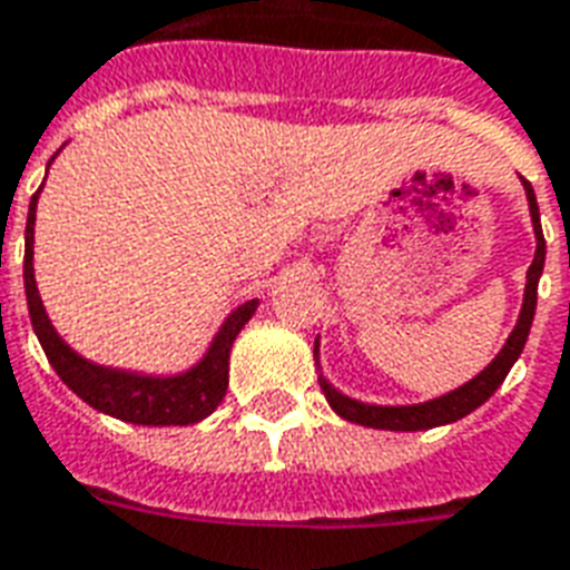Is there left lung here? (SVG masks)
Listing matches in <instances>:
<instances>
[{
	"instance_id": "8db88e82",
	"label": "left lung",
	"mask_w": 570,
	"mask_h": 570,
	"mask_svg": "<svg viewBox=\"0 0 570 570\" xmlns=\"http://www.w3.org/2000/svg\"><path fill=\"white\" fill-rule=\"evenodd\" d=\"M528 198V210H531V225H534V240H538V249H534V262L525 274V298H522V311H519V321H515L513 333L503 342V347L498 351V357L491 360L485 370L473 375L470 382L454 387L449 394L433 396L428 403H412V406H375V403H360L354 396L335 391L333 384L326 382L321 375V387L326 394V403L333 406L335 415H342L345 421H354V424H363V428L375 430H430L442 428V424H452V421L464 419L473 409H479L485 400H489L498 387L507 379V372L513 370V363L522 354V347L528 342V333H531V321H534V308H538V281L543 274V259H547V240H543V232H540V210L538 198H534V188L528 179H522ZM314 357H317V345H314ZM321 360V357H317Z\"/></svg>"
}]
</instances>
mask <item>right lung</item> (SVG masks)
Masks as SVG:
<instances>
[{
  "label": "right lung",
  "instance_id": "1",
  "mask_svg": "<svg viewBox=\"0 0 570 570\" xmlns=\"http://www.w3.org/2000/svg\"><path fill=\"white\" fill-rule=\"evenodd\" d=\"M51 164V161H48ZM45 186V183H42ZM42 191V188H39ZM39 191L32 195L30 213H27V253H23V286H27V308H30L32 330L39 335L45 357L55 366L69 391L81 396L85 403L104 415L130 424H146V428H170V424H195L207 419L213 409L223 403L228 391V354L235 345L237 333L247 326V321L259 308V298H249L237 305L213 335L207 354L186 372L176 375H146V372L112 370L91 363L57 335L55 323L45 314L42 296L36 286L32 272V240H36V204Z\"/></svg>",
  "mask_w": 570,
  "mask_h": 570
}]
</instances>
